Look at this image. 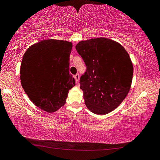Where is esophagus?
Wrapping results in <instances>:
<instances>
[{
  "label": "esophagus",
  "instance_id": "1",
  "mask_svg": "<svg viewBox=\"0 0 160 160\" xmlns=\"http://www.w3.org/2000/svg\"><path fill=\"white\" fill-rule=\"evenodd\" d=\"M74 78L76 80V82H78V80H79V74H77L76 75H74Z\"/></svg>",
  "mask_w": 160,
  "mask_h": 160
}]
</instances>
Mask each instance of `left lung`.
<instances>
[{
  "label": "left lung",
  "instance_id": "1",
  "mask_svg": "<svg viewBox=\"0 0 160 160\" xmlns=\"http://www.w3.org/2000/svg\"><path fill=\"white\" fill-rule=\"evenodd\" d=\"M76 50L86 66L79 82L86 107L94 114L110 112L130 90L133 67L129 55L122 45L106 38L82 41Z\"/></svg>",
  "mask_w": 160,
  "mask_h": 160
}]
</instances>
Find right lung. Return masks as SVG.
<instances>
[{"mask_svg":"<svg viewBox=\"0 0 160 160\" xmlns=\"http://www.w3.org/2000/svg\"><path fill=\"white\" fill-rule=\"evenodd\" d=\"M71 42L48 39L30 46L20 67L21 84L33 104L48 112L65 104L75 80L69 72Z\"/></svg>","mask_w":160,"mask_h":160,"instance_id":"right-lung-1","label":"right lung"}]
</instances>
